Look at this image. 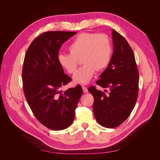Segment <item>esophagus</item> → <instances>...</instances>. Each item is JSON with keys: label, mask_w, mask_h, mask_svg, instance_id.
I'll list each match as a JSON object with an SVG mask.
<instances>
[{"label": "esophagus", "mask_w": 160, "mask_h": 160, "mask_svg": "<svg viewBox=\"0 0 160 160\" xmlns=\"http://www.w3.org/2000/svg\"><path fill=\"white\" fill-rule=\"evenodd\" d=\"M82 89H83V92L84 93H87L88 92V89H87V88L86 87L82 86Z\"/></svg>", "instance_id": "1"}]
</instances>
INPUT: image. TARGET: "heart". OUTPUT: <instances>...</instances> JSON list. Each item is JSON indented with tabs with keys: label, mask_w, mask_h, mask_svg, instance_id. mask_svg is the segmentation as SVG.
<instances>
[{
	"label": "heart",
	"mask_w": 160,
	"mask_h": 160,
	"mask_svg": "<svg viewBox=\"0 0 160 160\" xmlns=\"http://www.w3.org/2000/svg\"><path fill=\"white\" fill-rule=\"evenodd\" d=\"M69 53H60L58 62L68 73L76 71L79 59L84 65L74 74L76 83L87 84L92 79L96 70L101 71L109 64L112 48L108 37L105 34L84 32L80 33L71 42Z\"/></svg>",
	"instance_id": "obj_1"
}]
</instances>
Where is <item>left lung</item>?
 <instances>
[{"label":"left lung","instance_id":"obj_1","mask_svg":"<svg viewBox=\"0 0 160 160\" xmlns=\"http://www.w3.org/2000/svg\"><path fill=\"white\" fill-rule=\"evenodd\" d=\"M113 53L107 68L96 84L104 92L90 87L93 95V113L97 122L106 128L120 126L130 115L136 103L139 72L134 53L123 36L112 31Z\"/></svg>","mask_w":160,"mask_h":160}]
</instances>
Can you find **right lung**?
<instances>
[{
  "label": "right lung",
  "mask_w": 160,
  "mask_h": 160,
  "mask_svg": "<svg viewBox=\"0 0 160 160\" xmlns=\"http://www.w3.org/2000/svg\"><path fill=\"white\" fill-rule=\"evenodd\" d=\"M76 33L44 32L33 40L24 59L22 80L27 102L37 120L54 131L62 130L72 123L83 92L79 84L60 91L71 78L64 74L58 55L62 44Z\"/></svg>",
  "instance_id": "right-lung-1"
}]
</instances>
